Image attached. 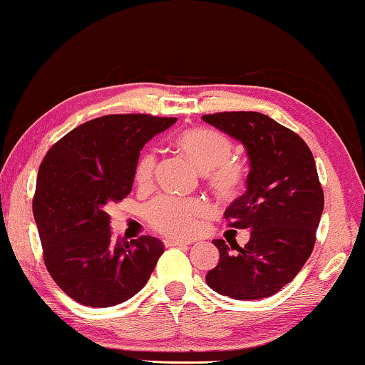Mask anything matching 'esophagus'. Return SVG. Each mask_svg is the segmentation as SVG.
<instances>
[{"label":"esophagus","instance_id":"1","mask_svg":"<svg viewBox=\"0 0 365 365\" xmlns=\"http://www.w3.org/2000/svg\"><path fill=\"white\" fill-rule=\"evenodd\" d=\"M163 245L167 246V248H170V246H183V245H190L188 241L185 240H178V238H167L163 241Z\"/></svg>","mask_w":365,"mask_h":365}]
</instances>
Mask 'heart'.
Instances as JSON below:
<instances>
[{"label": "heart", "mask_w": 365, "mask_h": 365, "mask_svg": "<svg viewBox=\"0 0 365 365\" xmlns=\"http://www.w3.org/2000/svg\"><path fill=\"white\" fill-rule=\"evenodd\" d=\"M175 145L197 165L207 172L210 187L222 198H232L243 188L246 168L240 160L230 155L233 142L223 132L208 127H192L178 133ZM157 167V153L148 148L137 160L135 182L140 187L153 180ZM203 213L198 200H180L173 197H157L145 207L148 225L157 232L172 236H187L197 228V220Z\"/></svg>", "instance_id": "obj_1"}]
</instances>
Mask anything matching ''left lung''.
<instances>
[{"label": "left lung", "instance_id": "obj_1", "mask_svg": "<svg viewBox=\"0 0 365 365\" xmlns=\"http://www.w3.org/2000/svg\"><path fill=\"white\" fill-rule=\"evenodd\" d=\"M203 120L241 140L250 157L246 192L225 212L230 227L251 230L243 248L213 240L220 263L208 271L213 291L261 299L291 283L309 258L324 192L307 143L259 112H217Z\"/></svg>", "mask_w": 365, "mask_h": 365}]
</instances>
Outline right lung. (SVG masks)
<instances>
[{
	"instance_id": "right-lung-1",
	"label": "right lung",
	"mask_w": 365,
	"mask_h": 365,
	"mask_svg": "<svg viewBox=\"0 0 365 365\" xmlns=\"http://www.w3.org/2000/svg\"><path fill=\"white\" fill-rule=\"evenodd\" d=\"M175 117L110 114L84 122L49 148L39 165L33 213L51 278L91 307L137 294L163 253L162 241H114L106 208L130 193L143 145Z\"/></svg>"
}]
</instances>
